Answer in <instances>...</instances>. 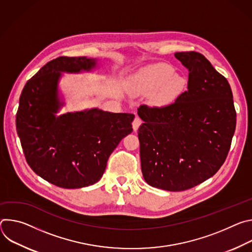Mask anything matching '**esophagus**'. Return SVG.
I'll use <instances>...</instances> for the list:
<instances>
[{
    "mask_svg": "<svg viewBox=\"0 0 252 252\" xmlns=\"http://www.w3.org/2000/svg\"><path fill=\"white\" fill-rule=\"evenodd\" d=\"M141 123H142V121H141L138 117H135V118H134V120H133V122H132V128H133L134 131H136V130L138 129V127H139V126L141 125Z\"/></svg>",
    "mask_w": 252,
    "mask_h": 252,
    "instance_id": "obj_1",
    "label": "esophagus"
}]
</instances>
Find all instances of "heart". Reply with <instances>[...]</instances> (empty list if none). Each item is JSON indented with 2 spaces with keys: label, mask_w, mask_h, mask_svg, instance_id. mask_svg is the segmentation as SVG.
Wrapping results in <instances>:
<instances>
[{
  "label": "heart",
  "mask_w": 252,
  "mask_h": 252,
  "mask_svg": "<svg viewBox=\"0 0 252 252\" xmlns=\"http://www.w3.org/2000/svg\"><path fill=\"white\" fill-rule=\"evenodd\" d=\"M135 85L138 90L155 94V101L158 104H168L175 99L184 88V80L174 75L172 67L158 63L154 64L136 77Z\"/></svg>",
  "instance_id": "b5f03b06"
}]
</instances>
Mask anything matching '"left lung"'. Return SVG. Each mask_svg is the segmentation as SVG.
<instances>
[{"label": "left lung", "mask_w": 252, "mask_h": 252, "mask_svg": "<svg viewBox=\"0 0 252 252\" xmlns=\"http://www.w3.org/2000/svg\"><path fill=\"white\" fill-rule=\"evenodd\" d=\"M189 69L188 91L164 106L138 107L141 171L152 187L183 191L213 176L229 152L236 126L227 80L196 52L175 53Z\"/></svg>", "instance_id": "obj_1"}]
</instances>
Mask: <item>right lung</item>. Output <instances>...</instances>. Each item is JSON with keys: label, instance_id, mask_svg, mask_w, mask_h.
<instances>
[{"label": "right lung", "instance_id": "obj_1", "mask_svg": "<svg viewBox=\"0 0 252 252\" xmlns=\"http://www.w3.org/2000/svg\"><path fill=\"white\" fill-rule=\"evenodd\" d=\"M87 57H59L46 63L25 85L16 116L17 132L30 167L63 189H81L101 178L120 141L132 131V114L98 109L56 116L63 102L58 84L63 73L91 70Z\"/></svg>", "mask_w": 252, "mask_h": 252}]
</instances>
